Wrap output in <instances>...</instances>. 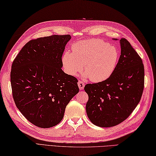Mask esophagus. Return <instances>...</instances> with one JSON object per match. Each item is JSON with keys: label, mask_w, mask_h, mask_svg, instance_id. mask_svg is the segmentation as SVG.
Wrapping results in <instances>:
<instances>
[{"label": "esophagus", "mask_w": 156, "mask_h": 156, "mask_svg": "<svg viewBox=\"0 0 156 156\" xmlns=\"http://www.w3.org/2000/svg\"><path fill=\"white\" fill-rule=\"evenodd\" d=\"M78 86H79V90H83V88L85 87V84L84 83H83L81 81H78Z\"/></svg>", "instance_id": "1"}]
</instances>
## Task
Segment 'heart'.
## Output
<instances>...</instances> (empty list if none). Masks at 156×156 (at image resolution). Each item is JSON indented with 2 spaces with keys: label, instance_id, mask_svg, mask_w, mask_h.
I'll list each match as a JSON object with an SVG mask.
<instances>
[{
  "label": "heart",
  "instance_id": "heart-1",
  "mask_svg": "<svg viewBox=\"0 0 156 156\" xmlns=\"http://www.w3.org/2000/svg\"><path fill=\"white\" fill-rule=\"evenodd\" d=\"M72 53L65 52L62 56L63 67L69 75L84 73L91 81L101 82L108 79L115 70L119 52L115 46L100 39H88L75 42Z\"/></svg>",
  "mask_w": 156,
  "mask_h": 156
}]
</instances>
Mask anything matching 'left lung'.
<instances>
[{"label":"left lung","instance_id":"left-lung-1","mask_svg":"<svg viewBox=\"0 0 156 156\" xmlns=\"http://www.w3.org/2000/svg\"><path fill=\"white\" fill-rule=\"evenodd\" d=\"M119 42L120 56L112 75L84 87L89 96L87 116L98 126L112 127L123 122L138 105L144 91V66L141 57L128 40L122 38Z\"/></svg>","mask_w":156,"mask_h":156}]
</instances>
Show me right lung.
I'll return each mask as SVG.
<instances>
[{
  "label": "right lung",
  "instance_id": "right-lung-1",
  "mask_svg": "<svg viewBox=\"0 0 156 156\" xmlns=\"http://www.w3.org/2000/svg\"><path fill=\"white\" fill-rule=\"evenodd\" d=\"M70 35L28 42L12 64L11 83L16 106L33 125L50 128L61 121L66 106L79 90L77 79L62 70Z\"/></svg>",
  "mask_w": 156,
  "mask_h": 156
}]
</instances>
